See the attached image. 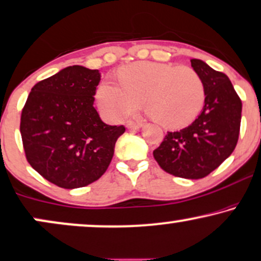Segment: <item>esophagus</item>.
I'll use <instances>...</instances> for the list:
<instances>
[{"label": "esophagus", "mask_w": 261, "mask_h": 261, "mask_svg": "<svg viewBox=\"0 0 261 261\" xmlns=\"http://www.w3.org/2000/svg\"><path fill=\"white\" fill-rule=\"evenodd\" d=\"M126 127L128 128V130H140V128L142 127V124H140V123H133V121H127Z\"/></svg>", "instance_id": "34e87169"}]
</instances>
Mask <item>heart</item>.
<instances>
[{"instance_id": "obj_1", "label": "heart", "mask_w": 261, "mask_h": 261, "mask_svg": "<svg viewBox=\"0 0 261 261\" xmlns=\"http://www.w3.org/2000/svg\"><path fill=\"white\" fill-rule=\"evenodd\" d=\"M101 114L119 121L142 102L147 114L161 126L180 128L189 125L202 110L204 85L197 72L187 66L138 61L119 71V83L107 78L96 89Z\"/></svg>"}]
</instances>
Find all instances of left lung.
<instances>
[{
  "label": "left lung",
  "instance_id": "1",
  "mask_svg": "<svg viewBox=\"0 0 261 261\" xmlns=\"http://www.w3.org/2000/svg\"><path fill=\"white\" fill-rule=\"evenodd\" d=\"M190 62L204 85L202 111L188 127L167 133L153 155L167 173L200 179L216 170L235 149L242 102L226 74L199 59H191Z\"/></svg>",
  "mask_w": 261,
  "mask_h": 261
}]
</instances>
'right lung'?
<instances>
[{
	"label": "right lung",
	"mask_w": 261,
	"mask_h": 261,
	"mask_svg": "<svg viewBox=\"0 0 261 261\" xmlns=\"http://www.w3.org/2000/svg\"><path fill=\"white\" fill-rule=\"evenodd\" d=\"M98 70L68 66L31 89L20 133L32 169L55 186L75 189L106 172L125 127L101 120L94 107Z\"/></svg>",
	"instance_id": "add662e5"
}]
</instances>
